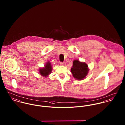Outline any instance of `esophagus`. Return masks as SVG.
Returning <instances> with one entry per match:
<instances>
[{
  "mask_svg": "<svg viewBox=\"0 0 125 125\" xmlns=\"http://www.w3.org/2000/svg\"><path fill=\"white\" fill-rule=\"evenodd\" d=\"M60 63V64H61V65H64V62H61Z\"/></svg>",
  "mask_w": 125,
  "mask_h": 125,
  "instance_id": "34e87169",
  "label": "esophagus"
}]
</instances>
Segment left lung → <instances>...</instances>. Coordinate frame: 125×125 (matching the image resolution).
Returning <instances> with one entry per match:
<instances>
[{
    "label": "left lung",
    "instance_id": "left-lung-1",
    "mask_svg": "<svg viewBox=\"0 0 125 125\" xmlns=\"http://www.w3.org/2000/svg\"><path fill=\"white\" fill-rule=\"evenodd\" d=\"M71 71L74 78L77 80H82L87 76L88 73V65L85 62L74 60Z\"/></svg>",
    "mask_w": 125,
    "mask_h": 125
}]
</instances>
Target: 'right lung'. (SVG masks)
<instances>
[{"instance_id":"obj_1","label":"right lung","mask_w":125,"mask_h":125,"mask_svg":"<svg viewBox=\"0 0 125 125\" xmlns=\"http://www.w3.org/2000/svg\"><path fill=\"white\" fill-rule=\"evenodd\" d=\"M52 71V67L51 63L50 62H48L46 63L45 66V68L41 69L39 70V73L41 75L44 76H47Z\"/></svg>"}]
</instances>
